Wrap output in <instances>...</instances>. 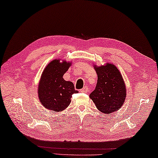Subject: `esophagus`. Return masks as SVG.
I'll return each instance as SVG.
<instances>
[{
	"mask_svg": "<svg viewBox=\"0 0 158 158\" xmlns=\"http://www.w3.org/2000/svg\"><path fill=\"white\" fill-rule=\"evenodd\" d=\"M87 91H88V88H87V87H83L82 89H80V90H79V92H80V93H87Z\"/></svg>",
	"mask_w": 158,
	"mask_h": 158,
	"instance_id": "1",
	"label": "esophagus"
}]
</instances>
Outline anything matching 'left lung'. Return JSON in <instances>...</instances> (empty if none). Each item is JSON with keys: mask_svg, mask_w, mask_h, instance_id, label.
I'll return each instance as SVG.
<instances>
[{"mask_svg": "<svg viewBox=\"0 0 158 158\" xmlns=\"http://www.w3.org/2000/svg\"><path fill=\"white\" fill-rule=\"evenodd\" d=\"M98 75L95 89L89 98L100 111L106 114L118 111L127 96V89L120 71L113 63L94 65Z\"/></svg>", "mask_w": 158, "mask_h": 158, "instance_id": "1", "label": "left lung"}]
</instances>
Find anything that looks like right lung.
I'll list each match as a JSON object with an SVG mask.
<instances>
[{"label": "right lung", "mask_w": 158, "mask_h": 158, "mask_svg": "<svg viewBox=\"0 0 158 158\" xmlns=\"http://www.w3.org/2000/svg\"><path fill=\"white\" fill-rule=\"evenodd\" d=\"M71 65V62L55 59L44 69L37 91L40 103L45 109L57 112L65 110L73 94L78 93L73 84L63 77Z\"/></svg>", "instance_id": "add662e5"}]
</instances>
